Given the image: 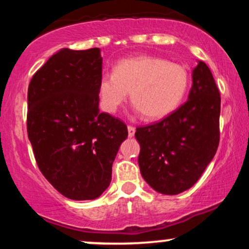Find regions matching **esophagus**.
<instances>
[{"mask_svg": "<svg viewBox=\"0 0 249 249\" xmlns=\"http://www.w3.org/2000/svg\"><path fill=\"white\" fill-rule=\"evenodd\" d=\"M127 131H128V137H133L134 132H136V127L132 126V125H128Z\"/></svg>", "mask_w": 249, "mask_h": 249, "instance_id": "esophagus-1", "label": "esophagus"}]
</instances>
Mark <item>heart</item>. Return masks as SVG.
Returning a JSON list of instances; mask_svg holds the SVG:
<instances>
[{
	"mask_svg": "<svg viewBox=\"0 0 249 249\" xmlns=\"http://www.w3.org/2000/svg\"><path fill=\"white\" fill-rule=\"evenodd\" d=\"M190 84L186 68L156 56H137L117 63L113 75L102 76L98 84L101 107L115 113L126 102L148 121L172 113L184 99Z\"/></svg>",
	"mask_w": 249,
	"mask_h": 249,
	"instance_id": "1",
	"label": "heart"
}]
</instances>
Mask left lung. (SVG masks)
I'll return each mask as SVG.
<instances>
[{"label":"left lung","mask_w":249,"mask_h":249,"mask_svg":"<svg viewBox=\"0 0 249 249\" xmlns=\"http://www.w3.org/2000/svg\"><path fill=\"white\" fill-rule=\"evenodd\" d=\"M186 103L161 121L137 127L138 164L157 192L174 196L198 181L220 142V92L210 68L199 61Z\"/></svg>","instance_id":"8db88e82"}]
</instances>
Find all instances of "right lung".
Instances as JSON below:
<instances>
[{
  "instance_id": "1",
  "label": "right lung",
  "mask_w": 249,
  "mask_h": 249,
  "mask_svg": "<svg viewBox=\"0 0 249 249\" xmlns=\"http://www.w3.org/2000/svg\"><path fill=\"white\" fill-rule=\"evenodd\" d=\"M98 48L62 49L33 76L27 131L45 179L67 198L92 200L108 187L112 164L127 138L124 122L99 112Z\"/></svg>"
}]
</instances>
